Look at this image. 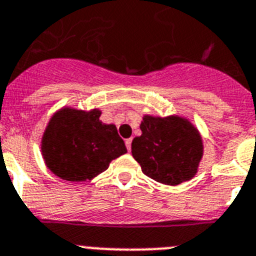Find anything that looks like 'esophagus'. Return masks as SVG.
<instances>
[{"mask_svg":"<svg viewBox=\"0 0 256 256\" xmlns=\"http://www.w3.org/2000/svg\"><path fill=\"white\" fill-rule=\"evenodd\" d=\"M126 149H128V152H130V148H132V138L126 140Z\"/></svg>","mask_w":256,"mask_h":256,"instance_id":"1","label":"esophagus"}]
</instances>
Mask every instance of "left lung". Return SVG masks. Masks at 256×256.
<instances>
[{"mask_svg": "<svg viewBox=\"0 0 256 256\" xmlns=\"http://www.w3.org/2000/svg\"><path fill=\"white\" fill-rule=\"evenodd\" d=\"M142 134L132 141V155L144 174L166 185H178L196 174L203 155L198 130L180 116H144Z\"/></svg>", "mask_w": 256, "mask_h": 256, "instance_id": "1", "label": "left lung"}]
</instances>
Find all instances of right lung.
I'll return each mask as SVG.
<instances>
[{"instance_id":"obj_1","label":"right lung","mask_w":256,"mask_h":256,"mask_svg":"<svg viewBox=\"0 0 256 256\" xmlns=\"http://www.w3.org/2000/svg\"><path fill=\"white\" fill-rule=\"evenodd\" d=\"M101 111L62 108L50 119L41 150L49 170L67 181H85L106 171L126 152L114 124L100 120Z\"/></svg>"}]
</instances>
